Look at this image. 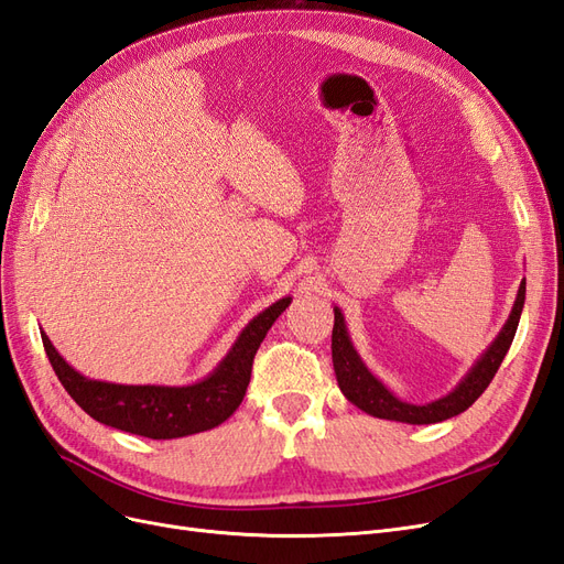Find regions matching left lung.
<instances>
[{
  "label": "left lung",
  "mask_w": 564,
  "mask_h": 564,
  "mask_svg": "<svg viewBox=\"0 0 564 564\" xmlns=\"http://www.w3.org/2000/svg\"><path fill=\"white\" fill-rule=\"evenodd\" d=\"M522 305H524V280L520 282L518 296L513 303V311H510L503 329L499 336L494 338V344L480 355L470 371L466 373L460 383L449 392V395L440 398L429 404H409L398 400L392 392L373 377V373L365 367L362 357L357 355L352 348V340L346 329V319L340 315L338 308H334V332H332V360H334V371H336V381L348 402L355 406H360L362 412L377 416V419H388V421H400V423H440L445 419L458 416L482 395L487 386L491 383L494 373L499 371L503 357L513 344L516 332H518V322L522 315Z\"/></svg>",
  "instance_id": "8db88e82"
}]
</instances>
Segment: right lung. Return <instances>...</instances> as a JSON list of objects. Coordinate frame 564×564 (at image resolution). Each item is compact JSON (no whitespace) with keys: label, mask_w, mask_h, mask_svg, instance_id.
Instances as JSON below:
<instances>
[{"label":"right lung","mask_w":564,"mask_h":564,"mask_svg":"<svg viewBox=\"0 0 564 564\" xmlns=\"http://www.w3.org/2000/svg\"><path fill=\"white\" fill-rule=\"evenodd\" d=\"M289 303L292 299L284 296L256 315L209 377L193 386H122L94 381L67 365L51 346L46 334H42V344L67 395L91 419L150 440H172L216 429L232 416L245 400L253 355L272 322L289 308Z\"/></svg>","instance_id":"obj_1"}]
</instances>
